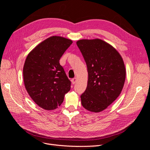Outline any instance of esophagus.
I'll return each mask as SVG.
<instances>
[{
  "label": "esophagus",
  "instance_id": "34e87169",
  "mask_svg": "<svg viewBox=\"0 0 150 150\" xmlns=\"http://www.w3.org/2000/svg\"><path fill=\"white\" fill-rule=\"evenodd\" d=\"M76 81H77V78H74V79H72L71 80V82H72V83L73 84H74L76 83Z\"/></svg>",
  "mask_w": 150,
  "mask_h": 150
}]
</instances>
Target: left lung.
Listing matches in <instances>:
<instances>
[{"instance_id":"obj_1","label":"left lung","mask_w":150,"mask_h":150,"mask_svg":"<svg viewBox=\"0 0 150 150\" xmlns=\"http://www.w3.org/2000/svg\"><path fill=\"white\" fill-rule=\"evenodd\" d=\"M88 67L87 88L81 99L83 106L93 112L106 109L123 88L126 69L120 54L111 45L99 39L76 42Z\"/></svg>"}]
</instances>
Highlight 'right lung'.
Returning <instances> with one entry per match:
<instances>
[{
    "label": "right lung",
    "instance_id": "add662e5",
    "mask_svg": "<svg viewBox=\"0 0 150 150\" xmlns=\"http://www.w3.org/2000/svg\"><path fill=\"white\" fill-rule=\"evenodd\" d=\"M72 41L51 36L29 53L23 68L25 88L32 99L46 110H56L69 91L71 81L59 64Z\"/></svg>",
    "mask_w": 150,
    "mask_h": 150
}]
</instances>
